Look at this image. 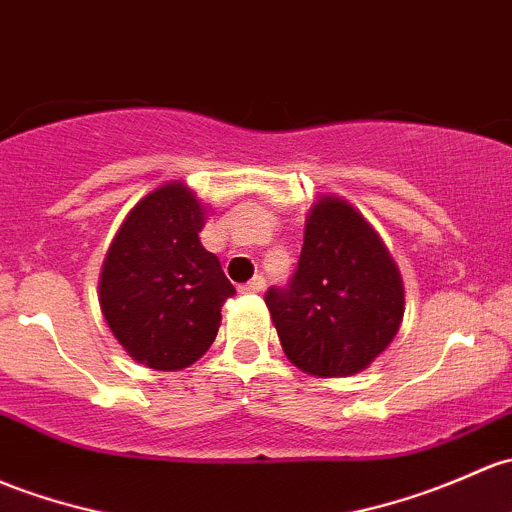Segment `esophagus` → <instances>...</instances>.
<instances>
[{
  "label": "esophagus",
  "instance_id": "obj_1",
  "mask_svg": "<svg viewBox=\"0 0 512 512\" xmlns=\"http://www.w3.org/2000/svg\"><path fill=\"white\" fill-rule=\"evenodd\" d=\"M265 287H267L265 277H262V274H257V277H252L250 282L242 284L240 292H242V294H260V292H265Z\"/></svg>",
  "mask_w": 512,
  "mask_h": 512
}]
</instances>
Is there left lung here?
<instances>
[{"mask_svg": "<svg viewBox=\"0 0 512 512\" xmlns=\"http://www.w3.org/2000/svg\"><path fill=\"white\" fill-rule=\"evenodd\" d=\"M284 353L304 373L346 378L390 346L405 287L390 252L353 206L324 196L311 206L294 277L265 294Z\"/></svg>", "mask_w": 512, "mask_h": 512, "instance_id": "left-lung-1", "label": "left lung"}]
</instances>
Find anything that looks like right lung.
I'll return each instance as SVG.
<instances>
[{
    "label": "right lung",
    "mask_w": 512,
    "mask_h": 512,
    "mask_svg": "<svg viewBox=\"0 0 512 512\" xmlns=\"http://www.w3.org/2000/svg\"><path fill=\"white\" fill-rule=\"evenodd\" d=\"M206 211L179 181L154 188L117 230L100 274V309L137 363L181 370L211 348L235 294L198 240Z\"/></svg>",
    "instance_id": "1"
}]
</instances>
